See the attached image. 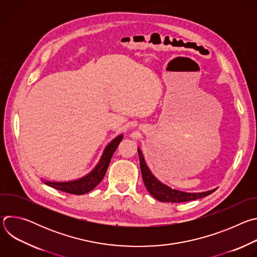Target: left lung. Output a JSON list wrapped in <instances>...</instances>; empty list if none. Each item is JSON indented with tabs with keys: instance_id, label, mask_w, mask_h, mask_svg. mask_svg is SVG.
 Instances as JSON below:
<instances>
[{
	"instance_id": "1",
	"label": "left lung",
	"mask_w": 257,
	"mask_h": 257,
	"mask_svg": "<svg viewBox=\"0 0 257 257\" xmlns=\"http://www.w3.org/2000/svg\"><path fill=\"white\" fill-rule=\"evenodd\" d=\"M138 155H139V161H140V170L142 174V179L144 182V185L149 192L159 201L162 202H186L195 200L198 198L205 197L209 194H211L215 189L209 190L206 192H199V193H187L179 191L176 189H172L169 186L163 184L160 182L151 172L149 167L146 166L143 155L139 149H137Z\"/></svg>"
}]
</instances>
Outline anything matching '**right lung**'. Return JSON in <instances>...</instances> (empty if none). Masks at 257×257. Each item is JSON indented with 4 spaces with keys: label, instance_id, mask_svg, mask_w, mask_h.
<instances>
[{
    "label": "right lung",
    "instance_id": "1",
    "mask_svg": "<svg viewBox=\"0 0 257 257\" xmlns=\"http://www.w3.org/2000/svg\"><path fill=\"white\" fill-rule=\"evenodd\" d=\"M122 139H123V135L121 134L106 145V148L104 149L98 164L86 176H84L80 179H77V180L69 181V182L45 181V184H47L48 186H51L55 189L61 190L63 192L70 193V194H76V195H82V194H85V193L91 191L103 179L104 174L109 165V162H111V159Z\"/></svg>",
    "mask_w": 257,
    "mask_h": 257
}]
</instances>
